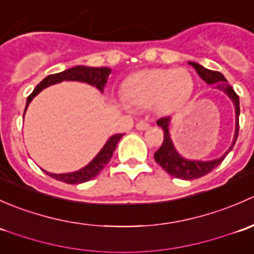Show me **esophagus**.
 <instances>
[{
    "mask_svg": "<svg viewBox=\"0 0 254 254\" xmlns=\"http://www.w3.org/2000/svg\"><path fill=\"white\" fill-rule=\"evenodd\" d=\"M136 129L137 130H147V129H150V124L146 122H139L136 124Z\"/></svg>",
    "mask_w": 254,
    "mask_h": 254,
    "instance_id": "34e87169",
    "label": "esophagus"
}]
</instances>
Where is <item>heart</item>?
I'll list each match as a JSON object with an SVG mask.
<instances>
[{"instance_id": "heart-1", "label": "heart", "mask_w": 254, "mask_h": 254, "mask_svg": "<svg viewBox=\"0 0 254 254\" xmlns=\"http://www.w3.org/2000/svg\"><path fill=\"white\" fill-rule=\"evenodd\" d=\"M193 89V78L184 68H156L132 76L125 94L137 108L153 107L160 114H172L188 103Z\"/></svg>"}]
</instances>
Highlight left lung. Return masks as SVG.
Returning a JSON list of instances; mask_svg holds the SVG:
<instances>
[{
    "instance_id": "1",
    "label": "left lung",
    "mask_w": 254,
    "mask_h": 254,
    "mask_svg": "<svg viewBox=\"0 0 254 254\" xmlns=\"http://www.w3.org/2000/svg\"><path fill=\"white\" fill-rule=\"evenodd\" d=\"M196 70L198 75L200 76L207 84H215L216 88L224 91L230 98L232 99L235 104V109H236V130H235V137L234 142H232L231 147L229 148L224 156L220 158L212 161H189L183 158L182 156L178 155L176 151L175 146H173L172 140L170 137V132H168V124H170V118L163 117L157 120V125L163 129V142L161 147L155 152V161L168 173V175L176 177L179 179H186V181H191V179L200 178V177L206 176L207 173L211 172L214 168H216L220 163L224 161L227 153L232 150L235 146L238 137V129H240V124H238V117H240V98L234 91L231 86L227 83V79L224 77L221 72L217 71L207 70L203 67L201 65L196 63H189Z\"/></svg>"
}]
</instances>
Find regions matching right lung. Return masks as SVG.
I'll use <instances>...</instances> for the list:
<instances>
[{"label":"right lung","mask_w":254,"mask_h":254,"mask_svg":"<svg viewBox=\"0 0 254 254\" xmlns=\"http://www.w3.org/2000/svg\"><path fill=\"white\" fill-rule=\"evenodd\" d=\"M111 75V68L108 67H88V66H75L72 68H68V70L63 71L60 73H54V75H49L48 77H45L34 88V91L28 96L27 98V104H25L24 113L27 111L28 106H29L30 101L39 93L40 91H43L47 87L51 86V84L59 83V82L63 81H79V82H86V83L94 86L96 88H98L99 91L103 92L104 86L107 83V79L108 76ZM123 137V134H117L113 135L111 139L107 141L106 145L103 146L101 151H99L98 155L86 166L82 170L76 171L72 173H64V175H55V173H49L47 171H44L47 175H49L51 178H55L56 181H61L64 183L67 184H79L84 183V182H88L91 179H93L94 177L98 176L101 173V171L108 165V162L111 161L113 152H114L115 147H117V143L120 139Z\"/></svg>","instance_id":"obj_1"}]
</instances>
